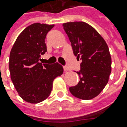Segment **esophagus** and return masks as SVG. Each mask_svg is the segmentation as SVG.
<instances>
[{
	"label": "esophagus",
	"mask_w": 127,
	"mask_h": 127,
	"mask_svg": "<svg viewBox=\"0 0 127 127\" xmlns=\"http://www.w3.org/2000/svg\"><path fill=\"white\" fill-rule=\"evenodd\" d=\"M64 70L65 71H70V68H69L68 66H64Z\"/></svg>",
	"instance_id": "1"
}]
</instances>
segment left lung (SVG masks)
<instances>
[{
    "label": "left lung",
    "mask_w": 127,
    "mask_h": 127,
    "mask_svg": "<svg viewBox=\"0 0 127 127\" xmlns=\"http://www.w3.org/2000/svg\"><path fill=\"white\" fill-rule=\"evenodd\" d=\"M63 27L74 55L82 60L81 70L76 72L80 81L70 87L69 90L79 99H93L108 83L112 65L108 46L100 34L86 22H66Z\"/></svg>",
    "instance_id": "1"
}]
</instances>
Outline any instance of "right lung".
Listing matches in <instances>:
<instances>
[{
	"instance_id": "right-lung-1",
	"label": "right lung",
	"mask_w": 127,
	"mask_h": 127,
	"mask_svg": "<svg viewBox=\"0 0 127 127\" xmlns=\"http://www.w3.org/2000/svg\"><path fill=\"white\" fill-rule=\"evenodd\" d=\"M54 25L34 23L17 37L10 53L9 69L12 83L19 95L27 102L36 104L49 96L53 81L62 75L59 63L39 62L46 51L45 38Z\"/></svg>"
}]
</instances>
